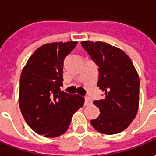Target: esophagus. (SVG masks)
Wrapping results in <instances>:
<instances>
[{
    "instance_id": "1",
    "label": "esophagus",
    "mask_w": 156,
    "mask_h": 156,
    "mask_svg": "<svg viewBox=\"0 0 156 156\" xmlns=\"http://www.w3.org/2000/svg\"><path fill=\"white\" fill-rule=\"evenodd\" d=\"M91 104V100L89 97H85V101H84V105H88Z\"/></svg>"
}]
</instances>
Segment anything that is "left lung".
Segmentation results:
<instances>
[{"mask_svg":"<svg viewBox=\"0 0 156 156\" xmlns=\"http://www.w3.org/2000/svg\"><path fill=\"white\" fill-rule=\"evenodd\" d=\"M81 44L99 67L97 86L105 98L94 101L100 115L90 122L104 134H116L125 130L137 115L139 104V78L128 55L111 44L90 40Z\"/></svg>","mask_w":156,"mask_h":156,"instance_id":"1","label":"left lung"}]
</instances>
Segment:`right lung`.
Masks as SVG:
<instances>
[{
  "mask_svg": "<svg viewBox=\"0 0 156 156\" xmlns=\"http://www.w3.org/2000/svg\"><path fill=\"white\" fill-rule=\"evenodd\" d=\"M77 41L54 42L34 52L22 71L19 107L36 133L55 138L66 133L72 116L83 105L84 98L61 91L63 61Z\"/></svg>",
  "mask_w": 156,
  "mask_h": 156,
  "instance_id": "right-lung-1",
  "label": "right lung"
}]
</instances>
